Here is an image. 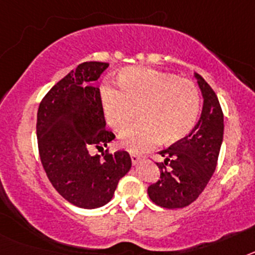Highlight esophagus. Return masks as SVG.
<instances>
[{"label": "esophagus", "instance_id": "obj_1", "mask_svg": "<svg viewBox=\"0 0 255 255\" xmlns=\"http://www.w3.org/2000/svg\"><path fill=\"white\" fill-rule=\"evenodd\" d=\"M130 157H131V162L134 164H136L139 162V159H140V155L136 154V153H130Z\"/></svg>", "mask_w": 255, "mask_h": 255}]
</instances>
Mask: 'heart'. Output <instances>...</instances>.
Masks as SVG:
<instances>
[{"label":"heart","mask_w":255,"mask_h":255,"mask_svg":"<svg viewBox=\"0 0 255 255\" xmlns=\"http://www.w3.org/2000/svg\"><path fill=\"white\" fill-rule=\"evenodd\" d=\"M119 89H101L103 114L114 131L123 132L141 110L143 121L121 135V145L141 152L161 143H177L194 129L200 93L190 80L149 67H129L117 75Z\"/></svg>","instance_id":"b5f03b06"}]
</instances>
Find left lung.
I'll use <instances>...</instances> for the list:
<instances>
[{"instance_id": "8db88e82", "label": "left lung", "mask_w": 255, "mask_h": 255, "mask_svg": "<svg viewBox=\"0 0 255 255\" xmlns=\"http://www.w3.org/2000/svg\"><path fill=\"white\" fill-rule=\"evenodd\" d=\"M203 96L199 121L185 139L172 144L159 154L158 181L148 186V195L157 206L173 209L193 203L204 190L217 166L224 139V114L208 83L194 73Z\"/></svg>"}]
</instances>
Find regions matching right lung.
<instances>
[{"instance_id": "add662e5", "label": "right lung", "mask_w": 255, "mask_h": 255, "mask_svg": "<svg viewBox=\"0 0 255 255\" xmlns=\"http://www.w3.org/2000/svg\"><path fill=\"white\" fill-rule=\"evenodd\" d=\"M107 67V62H83L49 89L38 108V149L47 177L61 197L80 208L107 204L131 167L126 150L89 153L115 139L106 129L100 88L93 85Z\"/></svg>"}]
</instances>
